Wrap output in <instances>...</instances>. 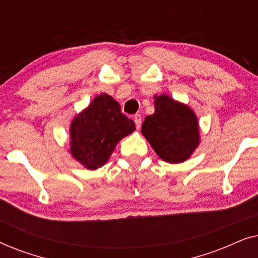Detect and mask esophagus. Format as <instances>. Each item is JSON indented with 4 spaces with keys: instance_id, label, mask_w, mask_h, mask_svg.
<instances>
[{
    "instance_id": "34e87169",
    "label": "esophagus",
    "mask_w": 258,
    "mask_h": 258,
    "mask_svg": "<svg viewBox=\"0 0 258 258\" xmlns=\"http://www.w3.org/2000/svg\"><path fill=\"white\" fill-rule=\"evenodd\" d=\"M134 121H135V124H136V128L139 130L141 128V124H142V117H141L140 114H136L134 116Z\"/></svg>"
}]
</instances>
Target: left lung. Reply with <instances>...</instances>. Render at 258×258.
<instances>
[{"instance_id":"8db88e82","label":"left lung","mask_w":258,"mask_h":258,"mask_svg":"<svg viewBox=\"0 0 258 258\" xmlns=\"http://www.w3.org/2000/svg\"><path fill=\"white\" fill-rule=\"evenodd\" d=\"M155 112L142 124L143 136L168 163H182L200 146V125L189 105L168 95H155Z\"/></svg>"}]
</instances>
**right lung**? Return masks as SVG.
Returning <instances> with one entry per match:
<instances>
[{"label": "right lung", "instance_id": "add662e5", "mask_svg": "<svg viewBox=\"0 0 258 258\" xmlns=\"http://www.w3.org/2000/svg\"><path fill=\"white\" fill-rule=\"evenodd\" d=\"M135 130V123L122 114L121 105L102 93L73 118L69 128L72 156L89 170L107 163L123 137Z\"/></svg>", "mask_w": 258, "mask_h": 258}]
</instances>
